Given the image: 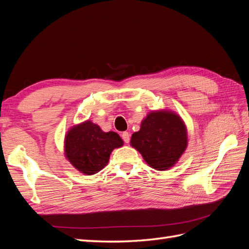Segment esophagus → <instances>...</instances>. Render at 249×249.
<instances>
[{
  "label": "esophagus",
  "instance_id": "34e87169",
  "mask_svg": "<svg viewBox=\"0 0 249 249\" xmlns=\"http://www.w3.org/2000/svg\"><path fill=\"white\" fill-rule=\"evenodd\" d=\"M122 137H123V139H124V141L125 143H129L130 142V134L127 133V132H124L122 134Z\"/></svg>",
  "mask_w": 249,
  "mask_h": 249
}]
</instances>
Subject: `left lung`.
<instances>
[{
  "instance_id": "obj_1",
  "label": "left lung",
  "mask_w": 249,
  "mask_h": 249,
  "mask_svg": "<svg viewBox=\"0 0 249 249\" xmlns=\"http://www.w3.org/2000/svg\"><path fill=\"white\" fill-rule=\"evenodd\" d=\"M131 145L156 170H168L178 161L188 145L187 127L176 112H149L140 130L131 138Z\"/></svg>"
}]
</instances>
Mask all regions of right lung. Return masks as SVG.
<instances>
[{
	"label": "right lung",
	"mask_w": 249,
	"mask_h": 249,
	"mask_svg": "<svg viewBox=\"0 0 249 249\" xmlns=\"http://www.w3.org/2000/svg\"><path fill=\"white\" fill-rule=\"evenodd\" d=\"M124 145L115 132H104L90 120L71 126L65 135L64 154L66 159L81 173L92 176L109 162L114 148Z\"/></svg>",
	"instance_id": "1"
}]
</instances>
